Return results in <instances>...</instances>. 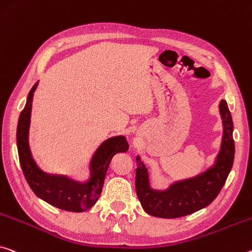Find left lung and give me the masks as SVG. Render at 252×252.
<instances>
[{
    "label": "left lung",
    "instance_id": "1",
    "mask_svg": "<svg viewBox=\"0 0 252 252\" xmlns=\"http://www.w3.org/2000/svg\"><path fill=\"white\" fill-rule=\"evenodd\" d=\"M220 113L223 120V138L217 162L198 176L177 182L166 190L150 189L148 169L137 157L135 169V190L143 210L148 214L163 219L185 217L203 209L218 196L225 181L234 159L233 122L226 102H220Z\"/></svg>",
    "mask_w": 252,
    "mask_h": 252
}]
</instances>
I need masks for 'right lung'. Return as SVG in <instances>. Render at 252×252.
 Listing matches in <instances>:
<instances>
[{"mask_svg": "<svg viewBox=\"0 0 252 252\" xmlns=\"http://www.w3.org/2000/svg\"><path fill=\"white\" fill-rule=\"evenodd\" d=\"M37 85L38 84H34L28 95L26 106L20 114L18 122L17 146L23 175L33 193L50 205L69 212H83L91 209L97 202L112 157L118 153H126L129 149V145L122 135L110 138L103 142L92 158L91 178L85 184L71 181L63 176H54L43 173L31 157L28 141L31 105Z\"/></svg>", "mask_w": 252, "mask_h": 252, "instance_id": "1", "label": "right lung"}]
</instances>
